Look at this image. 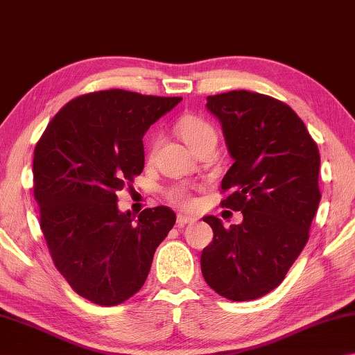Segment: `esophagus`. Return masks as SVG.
<instances>
[{"label": "esophagus", "mask_w": 355, "mask_h": 355, "mask_svg": "<svg viewBox=\"0 0 355 355\" xmlns=\"http://www.w3.org/2000/svg\"><path fill=\"white\" fill-rule=\"evenodd\" d=\"M195 220H196L195 216H191V215H185V214L178 215V225L179 226H185V225H189V223H193Z\"/></svg>", "instance_id": "esophagus-1"}]
</instances>
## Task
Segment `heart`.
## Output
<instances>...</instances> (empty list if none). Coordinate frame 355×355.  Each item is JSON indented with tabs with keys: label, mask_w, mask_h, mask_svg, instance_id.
Returning <instances> with one entry per match:
<instances>
[{
	"label": "heart",
	"mask_w": 355,
	"mask_h": 355,
	"mask_svg": "<svg viewBox=\"0 0 355 355\" xmlns=\"http://www.w3.org/2000/svg\"><path fill=\"white\" fill-rule=\"evenodd\" d=\"M176 130L190 149H193L206 140L216 139V132L212 124L198 115H184L179 118L176 123ZM170 198L171 201L182 204V206H189L190 204V198L184 189L171 190Z\"/></svg>",
	"instance_id": "obj_1"
}]
</instances>
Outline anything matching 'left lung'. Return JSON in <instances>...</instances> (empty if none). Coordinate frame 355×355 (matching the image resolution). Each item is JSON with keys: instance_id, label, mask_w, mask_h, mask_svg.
<instances>
[{"instance_id": "8db88e82", "label": "left lung", "mask_w": 355, "mask_h": 355, "mask_svg": "<svg viewBox=\"0 0 355 355\" xmlns=\"http://www.w3.org/2000/svg\"><path fill=\"white\" fill-rule=\"evenodd\" d=\"M234 159L221 190L223 207L241 210V225L204 216L214 240L201 254L210 288L231 301L265 296L284 281L309 240L321 200L320 151L296 112L246 90L207 96Z\"/></svg>"}]
</instances>
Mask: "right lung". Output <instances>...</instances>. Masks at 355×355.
<instances>
[{
	"mask_svg": "<svg viewBox=\"0 0 355 355\" xmlns=\"http://www.w3.org/2000/svg\"><path fill=\"white\" fill-rule=\"evenodd\" d=\"M182 98L99 90L62 107L34 149V198L55 268L79 296L118 306L145 284L176 223L170 207L121 214L116 191L145 166L143 135Z\"/></svg>",
	"mask_w": 355,
	"mask_h": 355,
	"instance_id": "right-lung-1",
	"label": "right lung"
}]
</instances>
